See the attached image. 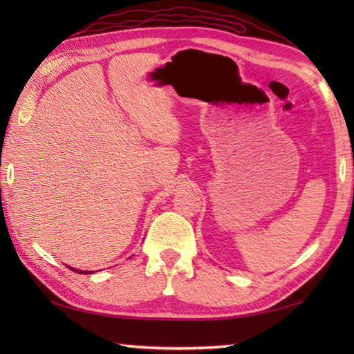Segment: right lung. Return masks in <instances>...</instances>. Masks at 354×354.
I'll list each match as a JSON object with an SVG mask.
<instances>
[{"instance_id": "1", "label": "right lung", "mask_w": 354, "mask_h": 354, "mask_svg": "<svg viewBox=\"0 0 354 354\" xmlns=\"http://www.w3.org/2000/svg\"><path fill=\"white\" fill-rule=\"evenodd\" d=\"M68 268H70V266H68ZM70 269L76 270V272H79V274H91V270H77V269H74V268H70Z\"/></svg>"}]
</instances>
